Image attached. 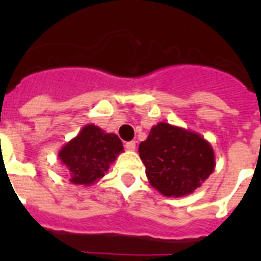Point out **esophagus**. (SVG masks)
I'll return each instance as SVG.
<instances>
[{
  "instance_id": "esophagus-1",
  "label": "esophagus",
  "mask_w": 261,
  "mask_h": 261,
  "mask_svg": "<svg viewBox=\"0 0 261 261\" xmlns=\"http://www.w3.org/2000/svg\"><path fill=\"white\" fill-rule=\"evenodd\" d=\"M125 149L126 150H135L136 149V142L135 141H129V142H126L125 144Z\"/></svg>"
}]
</instances>
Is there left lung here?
I'll return each instance as SVG.
<instances>
[{"label": "left lung", "instance_id": "1", "mask_svg": "<svg viewBox=\"0 0 261 261\" xmlns=\"http://www.w3.org/2000/svg\"><path fill=\"white\" fill-rule=\"evenodd\" d=\"M138 153L149 183L167 197L191 195L216 167L213 147L202 136L168 123L154 125Z\"/></svg>", "mask_w": 261, "mask_h": 261}]
</instances>
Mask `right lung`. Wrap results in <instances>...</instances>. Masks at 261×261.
Listing matches in <instances>:
<instances>
[{
    "label": "right lung",
    "instance_id": "right-lung-1",
    "mask_svg": "<svg viewBox=\"0 0 261 261\" xmlns=\"http://www.w3.org/2000/svg\"><path fill=\"white\" fill-rule=\"evenodd\" d=\"M123 151V142L115 133L87 124L61 147L59 158L69 171L70 183L87 187L102 179Z\"/></svg>",
    "mask_w": 261,
    "mask_h": 261
}]
</instances>
